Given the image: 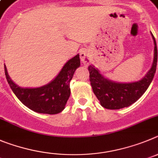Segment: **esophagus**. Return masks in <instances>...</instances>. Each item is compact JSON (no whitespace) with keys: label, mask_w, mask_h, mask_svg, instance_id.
I'll return each instance as SVG.
<instances>
[{"label":"esophagus","mask_w":158,"mask_h":158,"mask_svg":"<svg viewBox=\"0 0 158 158\" xmlns=\"http://www.w3.org/2000/svg\"><path fill=\"white\" fill-rule=\"evenodd\" d=\"M80 59L81 61L84 64H89L90 60H91V56H90L89 52L87 50L84 49V50L81 51Z\"/></svg>","instance_id":"esophagus-1"}]
</instances>
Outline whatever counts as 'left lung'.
I'll return each instance as SVG.
<instances>
[{
    "label": "left lung",
    "instance_id": "8db88e82",
    "mask_svg": "<svg viewBox=\"0 0 158 158\" xmlns=\"http://www.w3.org/2000/svg\"><path fill=\"white\" fill-rule=\"evenodd\" d=\"M154 58L151 69L146 76L139 82L131 83H118L105 79L98 69L89 65V81L93 91L102 106L108 109H120L127 107L136 102L149 87L156 72L157 63V49L155 38Z\"/></svg>",
    "mask_w": 158,
    "mask_h": 158
}]
</instances>
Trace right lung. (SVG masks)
Here are the masks:
<instances>
[{
	"label": "right lung",
	"instance_id": "1",
	"mask_svg": "<svg viewBox=\"0 0 158 158\" xmlns=\"http://www.w3.org/2000/svg\"><path fill=\"white\" fill-rule=\"evenodd\" d=\"M79 65L80 60L77 54L65 64L56 79L39 88L19 87L9 78L5 66V73L10 87L24 106L37 113L52 115L64 109L71 94L69 82Z\"/></svg>",
	"mask_w": 158,
	"mask_h": 158
}]
</instances>
